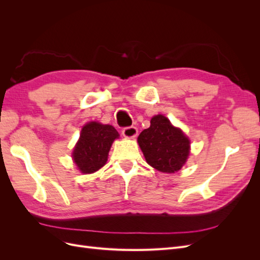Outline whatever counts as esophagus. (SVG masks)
<instances>
[{
  "mask_svg": "<svg viewBox=\"0 0 260 260\" xmlns=\"http://www.w3.org/2000/svg\"><path fill=\"white\" fill-rule=\"evenodd\" d=\"M138 135V129L137 127H125L122 129V136L124 138H136Z\"/></svg>",
  "mask_w": 260,
  "mask_h": 260,
  "instance_id": "esophagus-1",
  "label": "esophagus"
}]
</instances>
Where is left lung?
Masks as SVG:
<instances>
[{
	"label": "left lung",
	"instance_id": "8db88e82",
	"mask_svg": "<svg viewBox=\"0 0 260 260\" xmlns=\"http://www.w3.org/2000/svg\"><path fill=\"white\" fill-rule=\"evenodd\" d=\"M138 142L147 164L167 174L182 168L190 153V141L162 115L152 118L151 125L140 133Z\"/></svg>",
	"mask_w": 260,
	"mask_h": 260
}]
</instances>
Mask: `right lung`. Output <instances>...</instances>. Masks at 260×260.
<instances>
[{"label": "right lung", "instance_id": "right-lung-1", "mask_svg": "<svg viewBox=\"0 0 260 260\" xmlns=\"http://www.w3.org/2000/svg\"><path fill=\"white\" fill-rule=\"evenodd\" d=\"M118 137L119 135L113 125L95 121L85 124L73 153L78 169L82 174H92L103 167L112 143Z\"/></svg>", "mask_w": 260, "mask_h": 260}]
</instances>
